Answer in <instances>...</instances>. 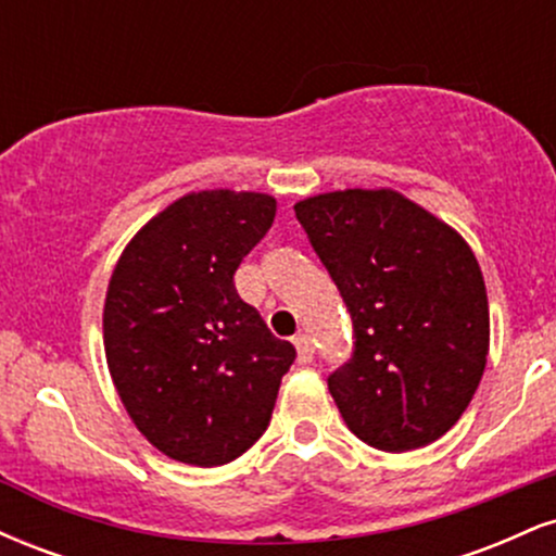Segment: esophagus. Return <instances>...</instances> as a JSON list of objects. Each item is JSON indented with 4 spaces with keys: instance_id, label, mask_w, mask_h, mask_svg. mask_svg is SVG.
<instances>
[{
    "instance_id": "1",
    "label": "esophagus",
    "mask_w": 556,
    "mask_h": 556,
    "mask_svg": "<svg viewBox=\"0 0 556 556\" xmlns=\"http://www.w3.org/2000/svg\"><path fill=\"white\" fill-rule=\"evenodd\" d=\"M295 348H298V363H303V366H308V363H314V342H311L308 334H298L295 337Z\"/></svg>"
}]
</instances>
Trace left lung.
Here are the masks:
<instances>
[{
  "label": "left lung",
  "mask_w": 556,
  "mask_h": 556,
  "mask_svg": "<svg viewBox=\"0 0 556 556\" xmlns=\"http://www.w3.org/2000/svg\"><path fill=\"white\" fill-rule=\"evenodd\" d=\"M295 216L353 318V358L327 379L348 429L384 452L437 442L486 368L489 300L470 245L387 188L305 198Z\"/></svg>",
  "instance_id": "obj_1"
}]
</instances>
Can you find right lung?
<instances>
[{
	"label": "right lung",
	"instance_id": "right-lung-1",
	"mask_svg": "<svg viewBox=\"0 0 556 556\" xmlns=\"http://www.w3.org/2000/svg\"><path fill=\"white\" fill-rule=\"evenodd\" d=\"M266 193L201 190L156 214L114 266L104 350L119 400L159 452L198 468L258 442L295 348L235 290L269 232Z\"/></svg>",
	"mask_w": 556,
	"mask_h": 556
}]
</instances>
